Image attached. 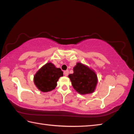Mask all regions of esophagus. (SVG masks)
Listing matches in <instances>:
<instances>
[{
  "mask_svg": "<svg viewBox=\"0 0 134 134\" xmlns=\"http://www.w3.org/2000/svg\"><path fill=\"white\" fill-rule=\"evenodd\" d=\"M69 70H65V71H64V74L65 76H67L69 75Z\"/></svg>",
  "mask_w": 134,
  "mask_h": 134,
  "instance_id": "esophagus-1",
  "label": "esophagus"
}]
</instances>
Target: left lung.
<instances>
[{"mask_svg":"<svg viewBox=\"0 0 134 134\" xmlns=\"http://www.w3.org/2000/svg\"><path fill=\"white\" fill-rule=\"evenodd\" d=\"M74 72L69 75L72 87L79 93L86 94L94 92L97 83L96 73L86 65L77 63Z\"/></svg>","mask_w":134,"mask_h":134,"instance_id":"obj_1","label":"left lung"}]
</instances>
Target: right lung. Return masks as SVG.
<instances>
[{
    "instance_id": "obj_1",
    "label": "right lung",
    "mask_w": 134,
    "mask_h": 134,
    "mask_svg": "<svg viewBox=\"0 0 134 134\" xmlns=\"http://www.w3.org/2000/svg\"><path fill=\"white\" fill-rule=\"evenodd\" d=\"M63 76V72L60 68H56L51 63H48L37 72L34 81L41 91L48 92L55 89L59 78Z\"/></svg>"
}]
</instances>
